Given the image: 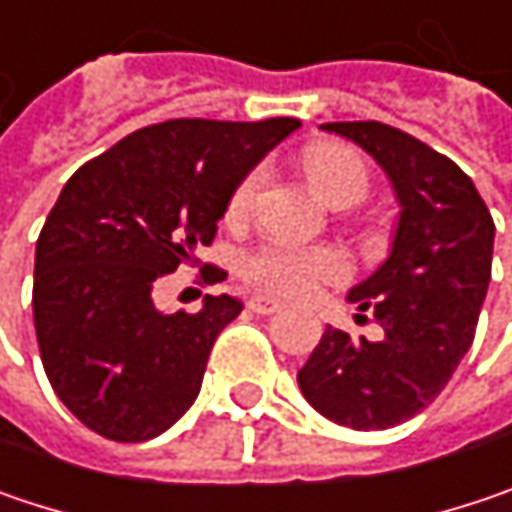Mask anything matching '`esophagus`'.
Instances as JSON below:
<instances>
[{
    "mask_svg": "<svg viewBox=\"0 0 512 512\" xmlns=\"http://www.w3.org/2000/svg\"><path fill=\"white\" fill-rule=\"evenodd\" d=\"M247 309L253 311V314H274V311L282 309V303L274 300V297H268V294H253L247 300Z\"/></svg>",
    "mask_w": 512,
    "mask_h": 512,
    "instance_id": "obj_1",
    "label": "esophagus"
}]
</instances>
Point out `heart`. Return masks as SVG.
I'll use <instances>...</instances> for the list:
<instances>
[{
  "label": "heart",
  "instance_id": "b5f03b06",
  "mask_svg": "<svg viewBox=\"0 0 512 512\" xmlns=\"http://www.w3.org/2000/svg\"><path fill=\"white\" fill-rule=\"evenodd\" d=\"M311 183L314 189L335 206L361 201L367 195L370 177L364 160L338 145H320L309 151L306 157ZM262 183V171H250L227 201V218L241 221L247 218L256 189ZM347 259L335 247H320V244H300L291 238H268L256 250H250L241 262V274L250 285L262 291H274L285 297H303L320 282H332L347 276Z\"/></svg>",
  "mask_w": 512,
  "mask_h": 512
}]
</instances>
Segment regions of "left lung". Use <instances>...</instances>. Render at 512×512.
<instances>
[{"instance_id":"left-lung-1","label":"left lung","mask_w":512,"mask_h":512,"mask_svg":"<svg viewBox=\"0 0 512 512\" xmlns=\"http://www.w3.org/2000/svg\"><path fill=\"white\" fill-rule=\"evenodd\" d=\"M382 165L402 203L393 250L349 291L373 311L382 341L326 326L306 367L303 396L326 420L376 431L411 420L440 396L475 326L493 274L495 224L475 183L417 136L382 122H329Z\"/></svg>"}]
</instances>
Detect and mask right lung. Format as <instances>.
I'll return each mask as SVG.
<instances>
[{
	"label": "right lung",
	"mask_w": 512,
	"mask_h": 512,
	"mask_svg": "<svg viewBox=\"0 0 512 512\" xmlns=\"http://www.w3.org/2000/svg\"><path fill=\"white\" fill-rule=\"evenodd\" d=\"M300 119H168L84 163L63 186L34 253V329L57 399L116 443L163 434L198 399L221 329L241 303L206 294L163 314L154 288L198 262L244 174ZM227 271L203 265L206 285Z\"/></svg>",
	"instance_id": "add662e5"
}]
</instances>
